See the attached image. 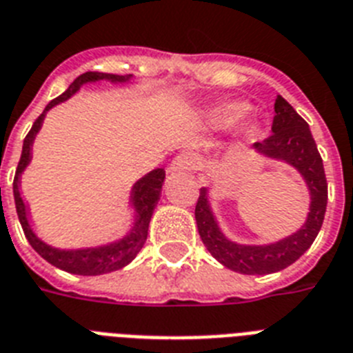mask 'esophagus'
<instances>
[{
	"mask_svg": "<svg viewBox=\"0 0 353 353\" xmlns=\"http://www.w3.org/2000/svg\"><path fill=\"white\" fill-rule=\"evenodd\" d=\"M201 165V159L196 156V154H190V152H185V154H179V156L172 161L168 172L172 174H183V172H192L197 170Z\"/></svg>",
	"mask_w": 353,
	"mask_h": 353,
	"instance_id": "34e87169",
	"label": "esophagus"
}]
</instances>
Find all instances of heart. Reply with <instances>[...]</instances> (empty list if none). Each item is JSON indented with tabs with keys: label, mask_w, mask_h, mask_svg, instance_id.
Returning a JSON list of instances; mask_svg holds the SVG:
<instances>
[{
	"label": "heart",
	"mask_w": 353,
	"mask_h": 353,
	"mask_svg": "<svg viewBox=\"0 0 353 353\" xmlns=\"http://www.w3.org/2000/svg\"><path fill=\"white\" fill-rule=\"evenodd\" d=\"M246 107L243 103H226L219 105L206 112V125L214 130H228V128L236 127L237 123L241 121L245 116Z\"/></svg>",
	"instance_id": "1"
}]
</instances>
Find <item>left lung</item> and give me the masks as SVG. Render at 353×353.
Returning <instances> with one entry per match:
<instances>
[{
  "label": "left lung",
  "instance_id": "obj_1",
  "mask_svg": "<svg viewBox=\"0 0 353 353\" xmlns=\"http://www.w3.org/2000/svg\"><path fill=\"white\" fill-rule=\"evenodd\" d=\"M274 112L276 116L272 123V136L266 137L265 141L254 143L252 150L257 156L285 163L299 172L310 196L305 223L296 232H292L290 236L281 237L277 241L245 245L232 241L219 226L216 214L212 210L208 186H203L196 205L197 230L206 250L223 266L246 276L274 274L296 263L310 248L312 243L316 241L328 201V185L323 159L317 152L308 123L281 96H277Z\"/></svg>",
  "mask_w": 353,
  "mask_h": 353
}]
</instances>
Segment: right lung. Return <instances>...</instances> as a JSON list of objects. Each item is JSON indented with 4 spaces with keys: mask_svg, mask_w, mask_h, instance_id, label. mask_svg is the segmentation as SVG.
I'll use <instances>...</instances> for the list:
<instances>
[{
    "mask_svg": "<svg viewBox=\"0 0 353 353\" xmlns=\"http://www.w3.org/2000/svg\"><path fill=\"white\" fill-rule=\"evenodd\" d=\"M134 79L132 74L127 76H117V74H103V72H85L74 79V83L65 90L59 97L50 101L45 107L43 114L34 121L32 128L23 141L21 159H19L16 177H14V203H16V212H18L19 223L21 228L27 236L28 243L34 250L39 254L45 261L54 265L59 270H65L68 274H76V276H103V274H110V272L121 270L123 266L136 259V256L141 252L143 245L147 241L148 236V225H150L152 214L156 210L159 196H161L163 181H165V170L163 168H154L143 177H139L130 188V196H128V206L132 210V223L130 228L121 239H114V241L103 243L96 246H81V248H57V246L48 245L43 241L41 237L37 236L36 230L32 228L30 223V208L21 196V176L23 172L32 161V147L36 141V136L39 134L43 127V121L47 117L48 110L54 107L68 101L74 94L79 92L83 85H90V83L108 81L112 85H125Z\"/></svg>",
    "mask_w": 353,
    "mask_h": 353,
    "instance_id": "add662e5",
    "label": "right lung"
}]
</instances>
